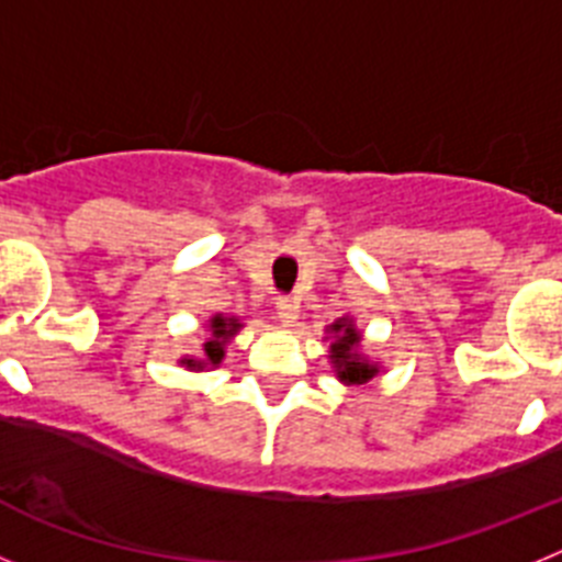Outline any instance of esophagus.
Returning <instances> with one entry per match:
<instances>
[{
    "instance_id": "1",
    "label": "esophagus",
    "mask_w": 562,
    "mask_h": 562,
    "mask_svg": "<svg viewBox=\"0 0 562 562\" xmlns=\"http://www.w3.org/2000/svg\"><path fill=\"white\" fill-rule=\"evenodd\" d=\"M276 315L284 326H295V321H297V301H295V297H278Z\"/></svg>"
}]
</instances>
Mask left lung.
Here are the masks:
<instances>
[{
    "label": "left lung",
    "mask_w": 562,
    "mask_h": 562,
    "mask_svg": "<svg viewBox=\"0 0 562 562\" xmlns=\"http://www.w3.org/2000/svg\"><path fill=\"white\" fill-rule=\"evenodd\" d=\"M326 331H329L331 337L329 360L331 366H335L337 380H340L342 385H362V382H369L371 376L380 374V366L362 357V335L357 331L351 317H340V321H335Z\"/></svg>",
    "instance_id": "left-lung-1"
}]
</instances>
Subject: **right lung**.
<instances>
[{
    "label": "right lung",
    "instance_id": "obj_1",
    "mask_svg": "<svg viewBox=\"0 0 562 562\" xmlns=\"http://www.w3.org/2000/svg\"><path fill=\"white\" fill-rule=\"evenodd\" d=\"M241 329V324H238V317H225V315H213L211 321H207V331H211V337H207V342L202 346V351H205V357H182V366L191 371H202V369H216L222 362V357H225V346L233 340V335Z\"/></svg>",
    "mask_w": 562,
    "mask_h": 562
}]
</instances>
